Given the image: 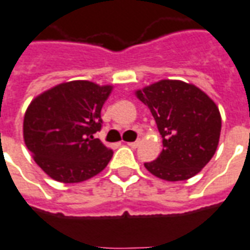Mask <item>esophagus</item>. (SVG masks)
Masks as SVG:
<instances>
[{"instance_id":"esophagus-1","label":"esophagus","mask_w":250,"mask_h":250,"mask_svg":"<svg viewBox=\"0 0 250 250\" xmlns=\"http://www.w3.org/2000/svg\"><path fill=\"white\" fill-rule=\"evenodd\" d=\"M126 144H128L129 147L137 148L139 147V144H140V142H139V140H136V142H129V143H126Z\"/></svg>"}]
</instances>
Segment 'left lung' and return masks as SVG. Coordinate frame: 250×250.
<instances>
[{"label": "left lung", "mask_w": 250, "mask_h": 250, "mask_svg": "<svg viewBox=\"0 0 250 250\" xmlns=\"http://www.w3.org/2000/svg\"><path fill=\"white\" fill-rule=\"evenodd\" d=\"M148 106L163 149L148 171L165 181H185L200 173L218 148L222 118L216 103L199 87L181 80H159L135 91Z\"/></svg>", "instance_id": "1"}]
</instances>
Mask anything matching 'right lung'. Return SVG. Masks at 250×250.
Listing matches in <instances>:
<instances>
[{"label":"right lung","mask_w":250,"mask_h":250,"mask_svg":"<svg viewBox=\"0 0 250 250\" xmlns=\"http://www.w3.org/2000/svg\"><path fill=\"white\" fill-rule=\"evenodd\" d=\"M111 91L110 84L73 80L31 101L24 114V143L50 178L77 184L107 166L113 149L94 135L101 130V110Z\"/></svg>","instance_id":"right-lung-1"}]
</instances>
